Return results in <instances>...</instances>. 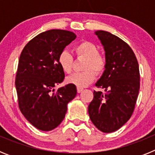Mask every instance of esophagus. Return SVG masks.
<instances>
[{"instance_id":"obj_1","label":"esophagus","mask_w":155,"mask_h":155,"mask_svg":"<svg viewBox=\"0 0 155 155\" xmlns=\"http://www.w3.org/2000/svg\"><path fill=\"white\" fill-rule=\"evenodd\" d=\"M83 90H84V89H83L82 87H77V91H78V93H81L82 91H83Z\"/></svg>"}]
</instances>
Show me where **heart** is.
<instances>
[{
    "label": "heart",
    "instance_id": "obj_1",
    "mask_svg": "<svg viewBox=\"0 0 155 155\" xmlns=\"http://www.w3.org/2000/svg\"><path fill=\"white\" fill-rule=\"evenodd\" d=\"M74 50L78 58L84 59L82 72L75 73L68 77L66 81L68 84L83 87L91 84L95 79L96 74H102L105 69L106 61L105 57L98 53V48L90 41H82L74 46ZM58 64L66 74H71L73 70L74 58L71 53L64 50L58 56Z\"/></svg>",
    "mask_w": 155,
    "mask_h": 155
}]
</instances>
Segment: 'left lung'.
<instances>
[{"mask_svg": "<svg viewBox=\"0 0 155 155\" xmlns=\"http://www.w3.org/2000/svg\"><path fill=\"white\" fill-rule=\"evenodd\" d=\"M95 35L104 46L106 61L95 86L105 92L94 91L88 114L99 130L112 133L132 116L140 89L139 65L130 46L118 36L102 30Z\"/></svg>", "mask_w": 155, "mask_h": 155, "instance_id": "1", "label": "left lung"}]
</instances>
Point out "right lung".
I'll list each match as a JSON object with an SVG mask.
<instances>
[{"instance_id":"right-lung-1","label":"right lung","mask_w":155,"mask_h":155,"mask_svg":"<svg viewBox=\"0 0 155 155\" xmlns=\"http://www.w3.org/2000/svg\"><path fill=\"white\" fill-rule=\"evenodd\" d=\"M75 38L72 31L48 30L31 39L19 57L15 78L19 109L40 130L58 127L65 117L68 103L76 96V86L71 84L54 91L64 79L58 56Z\"/></svg>"}]
</instances>
